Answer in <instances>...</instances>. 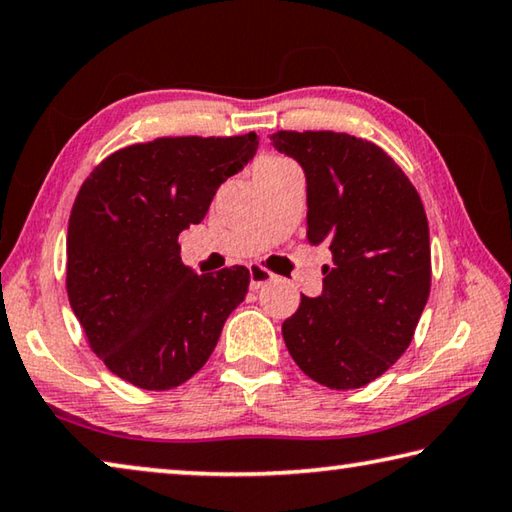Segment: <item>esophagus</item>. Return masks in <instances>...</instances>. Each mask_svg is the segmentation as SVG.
<instances>
[{
	"mask_svg": "<svg viewBox=\"0 0 512 512\" xmlns=\"http://www.w3.org/2000/svg\"><path fill=\"white\" fill-rule=\"evenodd\" d=\"M270 281H274V274L270 270H265V267L258 265V263L249 265V286L251 288L258 290V288H263L265 283H270Z\"/></svg>",
	"mask_w": 512,
	"mask_h": 512,
	"instance_id": "esophagus-1",
	"label": "esophagus"
}]
</instances>
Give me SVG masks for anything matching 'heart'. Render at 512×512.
<instances>
[{
  "instance_id": "b5f03b06",
  "label": "heart",
  "mask_w": 512,
  "mask_h": 512,
  "mask_svg": "<svg viewBox=\"0 0 512 512\" xmlns=\"http://www.w3.org/2000/svg\"><path fill=\"white\" fill-rule=\"evenodd\" d=\"M286 165H290V163H288V161H283V158L267 156V158H263V161H258V165H256V172H258V170H272V167H286Z\"/></svg>"
}]
</instances>
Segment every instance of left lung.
<instances>
[{"label": "left lung", "mask_w": 512, "mask_h": 512, "mask_svg": "<svg viewBox=\"0 0 512 512\" xmlns=\"http://www.w3.org/2000/svg\"><path fill=\"white\" fill-rule=\"evenodd\" d=\"M270 140L304 170L306 238L333 258L322 295H301L283 340L313 381L360 388L408 349L429 299L422 199L374 142L335 131H279Z\"/></svg>", "instance_id": "obj_1"}]
</instances>
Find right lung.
<instances>
[{
  "label": "right lung",
  "mask_w": 512,
  "mask_h": 512,
  "mask_svg": "<svg viewBox=\"0 0 512 512\" xmlns=\"http://www.w3.org/2000/svg\"><path fill=\"white\" fill-rule=\"evenodd\" d=\"M256 149V133L158 138L83 181L67 224V297L90 349L136 388L170 390L197 374L245 299L247 267L197 274L177 240Z\"/></svg>",
  "instance_id": "add662e5"
}]
</instances>
